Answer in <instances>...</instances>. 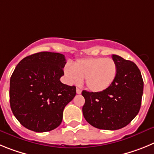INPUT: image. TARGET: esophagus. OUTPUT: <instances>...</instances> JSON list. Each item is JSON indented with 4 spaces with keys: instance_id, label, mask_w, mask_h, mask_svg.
Listing matches in <instances>:
<instances>
[{
    "instance_id": "esophagus-1",
    "label": "esophagus",
    "mask_w": 154,
    "mask_h": 154,
    "mask_svg": "<svg viewBox=\"0 0 154 154\" xmlns=\"http://www.w3.org/2000/svg\"><path fill=\"white\" fill-rule=\"evenodd\" d=\"M76 91H77V94H81V90H80V88H77Z\"/></svg>"
}]
</instances>
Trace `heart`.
Returning a JSON list of instances; mask_svg holds the SVG:
<instances>
[{
  "mask_svg": "<svg viewBox=\"0 0 154 154\" xmlns=\"http://www.w3.org/2000/svg\"><path fill=\"white\" fill-rule=\"evenodd\" d=\"M64 74L71 84H80L85 79L87 89L99 93L106 91L114 82L117 66L112 58L90 57L77 59L72 67H64Z\"/></svg>",
  "mask_w": 154,
  "mask_h": 154,
  "instance_id": "1",
  "label": "heart"
}]
</instances>
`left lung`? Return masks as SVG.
I'll return each mask as SVG.
<instances>
[{
	"label": "left lung",
	"instance_id": "left-lung-1",
	"mask_svg": "<svg viewBox=\"0 0 154 154\" xmlns=\"http://www.w3.org/2000/svg\"><path fill=\"white\" fill-rule=\"evenodd\" d=\"M117 66L114 82L102 92L82 91L85 99L83 114L93 127L115 131L126 127L140 109L143 80L137 66L131 60L113 54Z\"/></svg>",
	"mask_w": 154,
	"mask_h": 154
}]
</instances>
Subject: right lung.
Instances as JSON below:
<instances>
[{
  "mask_svg": "<svg viewBox=\"0 0 154 154\" xmlns=\"http://www.w3.org/2000/svg\"><path fill=\"white\" fill-rule=\"evenodd\" d=\"M63 54L39 52L24 57L10 80V104L21 125L47 132L61 124L66 105L76 95L75 86L60 82L66 64Z\"/></svg>",
  "mask_w": 154,
  "mask_h": 154,
  "instance_id": "obj_1",
  "label": "right lung"
}]
</instances>
